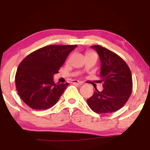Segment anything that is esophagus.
I'll return each mask as SVG.
<instances>
[{
	"mask_svg": "<svg viewBox=\"0 0 150 150\" xmlns=\"http://www.w3.org/2000/svg\"><path fill=\"white\" fill-rule=\"evenodd\" d=\"M72 83H73V85H82V82H79V81H77V80H73V82H72Z\"/></svg>",
	"mask_w": 150,
	"mask_h": 150,
	"instance_id": "1",
	"label": "esophagus"
}]
</instances>
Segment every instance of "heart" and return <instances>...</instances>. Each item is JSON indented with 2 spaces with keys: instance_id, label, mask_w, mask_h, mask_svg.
Returning a JSON list of instances; mask_svg holds the SVG:
<instances>
[{
  "instance_id": "1",
  "label": "heart",
  "mask_w": 150,
  "mask_h": 150,
  "mask_svg": "<svg viewBox=\"0 0 150 150\" xmlns=\"http://www.w3.org/2000/svg\"><path fill=\"white\" fill-rule=\"evenodd\" d=\"M87 55H96V53H94V52H89V53H87Z\"/></svg>"
}]
</instances>
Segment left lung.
I'll return each instance as SVG.
<instances>
[{
  "mask_svg": "<svg viewBox=\"0 0 150 150\" xmlns=\"http://www.w3.org/2000/svg\"><path fill=\"white\" fill-rule=\"evenodd\" d=\"M101 61V82L103 90L97 88L87 99L88 106L97 113L115 112L128 100L132 89V74L130 68L116 53L99 45L92 46Z\"/></svg>",
  "mask_w": 150,
  "mask_h": 150,
  "instance_id": "8db88e82",
  "label": "left lung"
}]
</instances>
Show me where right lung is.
<instances>
[{
  "mask_svg": "<svg viewBox=\"0 0 150 150\" xmlns=\"http://www.w3.org/2000/svg\"><path fill=\"white\" fill-rule=\"evenodd\" d=\"M77 45H50L31 53L19 65L15 85L22 100L33 109L52 107L69 85L56 84L58 73L69 53Z\"/></svg>",
  "mask_w": 150,
  "mask_h": 150,
  "instance_id": "1",
  "label": "right lung"
}]
</instances>
